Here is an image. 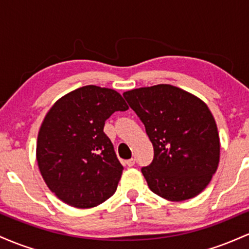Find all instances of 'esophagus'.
<instances>
[{"mask_svg":"<svg viewBox=\"0 0 249 249\" xmlns=\"http://www.w3.org/2000/svg\"><path fill=\"white\" fill-rule=\"evenodd\" d=\"M134 161H136V160H134L133 158H131V159H128V160L125 161V164H126L128 167H132L133 165H134Z\"/></svg>","mask_w":249,"mask_h":249,"instance_id":"34e87169","label":"esophagus"}]
</instances>
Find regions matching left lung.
Returning <instances> with one entry per match:
<instances>
[{"label":"left lung","mask_w":249,"mask_h":249,"mask_svg":"<svg viewBox=\"0 0 249 249\" xmlns=\"http://www.w3.org/2000/svg\"><path fill=\"white\" fill-rule=\"evenodd\" d=\"M123 96L153 145V160L142 168L150 190L170 201L201 193L220 159L218 127L207 105L170 84L133 89Z\"/></svg>","instance_id":"1"}]
</instances>
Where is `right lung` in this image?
<instances>
[{
  "label": "right lung",
  "mask_w": 249,
  "mask_h": 249,
  "mask_svg": "<svg viewBox=\"0 0 249 249\" xmlns=\"http://www.w3.org/2000/svg\"><path fill=\"white\" fill-rule=\"evenodd\" d=\"M128 108L112 89L87 85L59 98L38 131L36 159L45 184L77 208L98 206L116 192L123 173L105 121Z\"/></svg>",
  "instance_id": "add662e5"
}]
</instances>
